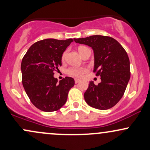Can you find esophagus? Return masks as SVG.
<instances>
[{
    "instance_id": "34e87169",
    "label": "esophagus",
    "mask_w": 150,
    "mask_h": 150,
    "mask_svg": "<svg viewBox=\"0 0 150 150\" xmlns=\"http://www.w3.org/2000/svg\"><path fill=\"white\" fill-rule=\"evenodd\" d=\"M80 79H77V78H75V84L78 83V82H80Z\"/></svg>"
}]
</instances>
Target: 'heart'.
<instances>
[{
	"label": "heart",
	"instance_id": "heart-1",
	"mask_svg": "<svg viewBox=\"0 0 150 150\" xmlns=\"http://www.w3.org/2000/svg\"><path fill=\"white\" fill-rule=\"evenodd\" d=\"M82 48H84V46H81V47L79 48V51ZM65 56H66V52H64L63 54V56H62V59L64 60ZM87 70H88V69L86 67H73V68H70L68 70V73L70 75H73V76L80 77L84 73H87Z\"/></svg>",
	"mask_w": 150,
	"mask_h": 150
}]
</instances>
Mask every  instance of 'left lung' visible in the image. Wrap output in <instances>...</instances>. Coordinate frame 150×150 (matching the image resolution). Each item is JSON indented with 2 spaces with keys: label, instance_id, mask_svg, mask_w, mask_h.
Segmentation results:
<instances>
[{
  "label": "left lung",
  "instance_id": "8db88e82",
  "mask_svg": "<svg viewBox=\"0 0 150 150\" xmlns=\"http://www.w3.org/2000/svg\"><path fill=\"white\" fill-rule=\"evenodd\" d=\"M76 43L91 47L94 52V72L101 77L97 85L90 81L84 94L87 104L106 110L123 97L130 77V61L126 51L116 39L101 35L74 39Z\"/></svg>",
  "mask_w": 150,
  "mask_h": 150
}]
</instances>
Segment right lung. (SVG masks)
<instances>
[{"instance_id":"right-lung-1","label":"right lung","mask_w":150,"mask_h":150,"mask_svg":"<svg viewBox=\"0 0 150 150\" xmlns=\"http://www.w3.org/2000/svg\"><path fill=\"white\" fill-rule=\"evenodd\" d=\"M73 39H46L34 43L21 63L22 82L34 106L46 112L57 111L66 102L68 92L75 85L73 77L58 82L54 70L61 66L62 56Z\"/></svg>"}]
</instances>
